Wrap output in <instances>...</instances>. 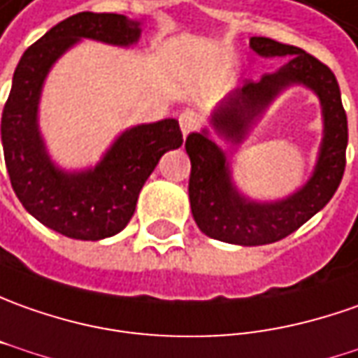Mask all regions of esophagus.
<instances>
[{"instance_id": "1", "label": "esophagus", "mask_w": 358, "mask_h": 358, "mask_svg": "<svg viewBox=\"0 0 358 358\" xmlns=\"http://www.w3.org/2000/svg\"><path fill=\"white\" fill-rule=\"evenodd\" d=\"M179 124H181V131H183L185 136L187 134H191V131H195L199 128V114H196L195 110H183L181 114H179Z\"/></svg>"}]
</instances>
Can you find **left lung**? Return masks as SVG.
Returning <instances> with one entry per match:
<instances>
[{
	"label": "left lung",
	"mask_w": 358,
	"mask_h": 358,
	"mask_svg": "<svg viewBox=\"0 0 358 358\" xmlns=\"http://www.w3.org/2000/svg\"><path fill=\"white\" fill-rule=\"evenodd\" d=\"M250 47L262 57H287L274 74H264L258 83H246L213 114V126L232 141H241L254 117L272 102L282 88L301 83L313 88L323 104L325 138L315 173L296 195L282 203L258 205L244 201L230 185L227 159L207 138V131L189 134L185 150L191 159L189 201L196 227L210 238L258 246L285 238L317 210L325 207L341 183L347 163V114L341 90L327 64L299 47L284 45L268 37H250Z\"/></svg>",
	"instance_id": "1"
}]
</instances>
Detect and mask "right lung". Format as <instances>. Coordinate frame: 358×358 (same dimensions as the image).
<instances>
[{
  "label": "right lung",
  "instance_id": "right-lung-1",
  "mask_svg": "<svg viewBox=\"0 0 358 358\" xmlns=\"http://www.w3.org/2000/svg\"><path fill=\"white\" fill-rule=\"evenodd\" d=\"M140 31L138 21L117 13H76L33 43L13 74L1 114L9 181L33 217L69 238L100 241L117 234L134 217L141 187L159 157L183 143L179 122L169 117L122 134L102 163L88 173H61L45 153L37 131V102L50 64L80 37L131 45Z\"/></svg>",
  "mask_w": 358,
  "mask_h": 358
}]
</instances>
